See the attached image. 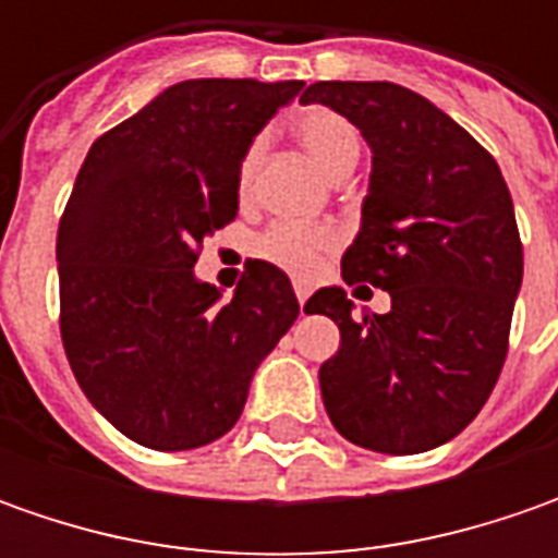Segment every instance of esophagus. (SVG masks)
Wrapping results in <instances>:
<instances>
[{"label": "esophagus", "mask_w": 558, "mask_h": 558, "mask_svg": "<svg viewBox=\"0 0 558 558\" xmlns=\"http://www.w3.org/2000/svg\"><path fill=\"white\" fill-rule=\"evenodd\" d=\"M294 294H298V304L304 307V304H307V298H311V289H307V282H294Z\"/></svg>", "instance_id": "1"}]
</instances>
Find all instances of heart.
<instances>
[{"instance_id":"heart-1","label":"heart","mask_w":558,"mask_h":558,"mask_svg":"<svg viewBox=\"0 0 558 558\" xmlns=\"http://www.w3.org/2000/svg\"><path fill=\"white\" fill-rule=\"evenodd\" d=\"M298 142L307 148L313 161L319 163L323 173H329L332 180L348 177L360 161V130L344 114H338L332 108H307L301 111L291 123ZM264 155V140H254L242 155L239 173H235V192L239 198H245L251 189V177L257 170V161ZM338 235L329 226H301V223H272L254 239V257L267 260L269 267H279L291 276H313L323 257L335 251Z\"/></svg>"}]
</instances>
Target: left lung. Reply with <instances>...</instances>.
<instances>
[{
    "label": "left lung",
    "instance_id": "left-lung-1",
    "mask_svg": "<svg viewBox=\"0 0 558 558\" xmlns=\"http://www.w3.org/2000/svg\"><path fill=\"white\" fill-rule=\"evenodd\" d=\"M326 105L373 148L369 195L341 276L391 294V311L354 319L344 289H319L307 313L341 332L319 366L323 403L344 438L375 453H425L482 413L522 289V239L497 161L428 98L397 83L323 80Z\"/></svg>",
    "mask_w": 558,
    "mask_h": 558
}]
</instances>
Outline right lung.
I'll list each match as a JSON object with an SVG mask.
<instances>
[{
    "mask_svg": "<svg viewBox=\"0 0 558 558\" xmlns=\"http://www.w3.org/2000/svg\"><path fill=\"white\" fill-rule=\"evenodd\" d=\"M301 80H183L98 136L58 226L61 341L89 403L151 450L223 438L298 319L289 276L251 260L232 301L195 279L235 220L245 148Z\"/></svg>",
    "mask_w": 558,
    "mask_h": 558,
    "instance_id": "obj_1",
    "label": "right lung"
}]
</instances>
